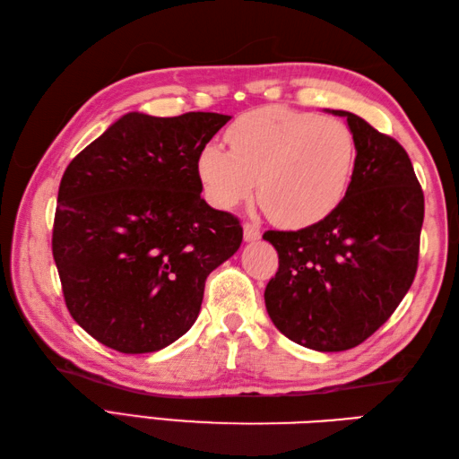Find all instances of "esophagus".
Returning <instances> with one entry per match:
<instances>
[{"label": "esophagus", "instance_id": "1", "mask_svg": "<svg viewBox=\"0 0 459 459\" xmlns=\"http://www.w3.org/2000/svg\"><path fill=\"white\" fill-rule=\"evenodd\" d=\"M242 230H245V240L247 242H255L260 238V227L255 222H245V227H242Z\"/></svg>", "mask_w": 459, "mask_h": 459}]
</instances>
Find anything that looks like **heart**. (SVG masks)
<instances>
[{
  "mask_svg": "<svg viewBox=\"0 0 459 459\" xmlns=\"http://www.w3.org/2000/svg\"><path fill=\"white\" fill-rule=\"evenodd\" d=\"M230 152L207 143L197 178L212 207L230 211L258 197L284 227L319 222L343 201L357 163L355 134L329 116L266 106L227 130Z\"/></svg>",
  "mask_w": 459,
  "mask_h": 459,
  "instance_id": "heart-1",
  "label": "heart"
}]
</instances>
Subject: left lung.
Returning <instances> with one entry per match:
<instances>
[{
    "instance_id": "8db88e82",
    "label": "left lung",
    "mask_w": 459,
    "mask_h": 459,
    "mask_svg": "<svg viewBox=\"0 0 459 459\" xmlns=\"http://www.w3.org/2000/svg\"><path fill=\"white\" fill-rule=\"evenodd\" d=\"M357 163L343 201L301 230H268L278 272L264 301L288 339L321 353L363 343L411 290L420 250L424 193L391 135L345 110Z\"/></svg>"
}]
</instances>
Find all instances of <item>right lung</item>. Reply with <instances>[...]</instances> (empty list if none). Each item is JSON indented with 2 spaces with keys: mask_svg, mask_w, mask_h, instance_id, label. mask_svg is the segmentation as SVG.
<instances>
[{
  "mask_svg": "<svg viewBox=\"0 0 459 459\" xmlns=\"http://www.w3.org/2000/svg\"><path fill=\"white\" fill-rule=\"evenodd\" d=\"M229 120L128 112L65 169L53 258L73 319L102 345H171L197 319L204 280L238 250V219L204 203L195 168Z\"/></svg>",
  "mask_w": 459,
  "mask_h": 459,
  "instance_id": "1",
  "label": "right lung"
}]
</instances>
